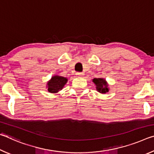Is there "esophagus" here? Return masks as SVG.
Here are the masks:
<instances>
[{"label":"esophagus","mask_w":154,"mask_h":154,"mask_svg":"<svg viewBox=\"0 0 154 154\" xmlns=\"http://www.w3.org/2000/svg\"><path fill=\"white\" fill-rule=\"evenodd\" d=\"M75 75H76L77 77H82V76H83V75H84V73H83V72H76V73H75Z\"/></svg>","instance_id":"34e87169"}]
</instances>
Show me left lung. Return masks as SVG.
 I'll return each mask as SVG.
<instances>
[{
  "mask_svg": "<svg viewBox=\"0 0 154 154\" xmlns=\"http://www.w3.org/2000/svg\"><path fill=\"white\" fill-rule=\"evenodd\" d=\"M92 82L95 84L96 90L99 93L105 94L109 92V85L105 79H104V78H94L92 79Z\"/></svg>",
  "mask_w": 154,
  "mask_h": 154,
  "instance_id": "left-lung-1",
  "label": "left lung"
}]
</instances>
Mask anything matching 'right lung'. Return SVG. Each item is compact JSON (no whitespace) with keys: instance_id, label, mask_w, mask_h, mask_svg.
Instances as JSON below:
<instances>
[{"instance_id":"right-lung-1","label":"right lung","mask_w":154,"mask_h":154,"mask_svg":"<svg viewBox=\"0 0 154 154\" xmlns=\"http://www.w3.org/2000/svg\"><path fill=\"white\" fill-rule=\"evenodd\" d=\"M68 79L66 77L54 75L51 77V79L47 83L46 88L50 93H58L59 91L63 89L65 84L67 83Z\"/></svg>"}]
</instances>
